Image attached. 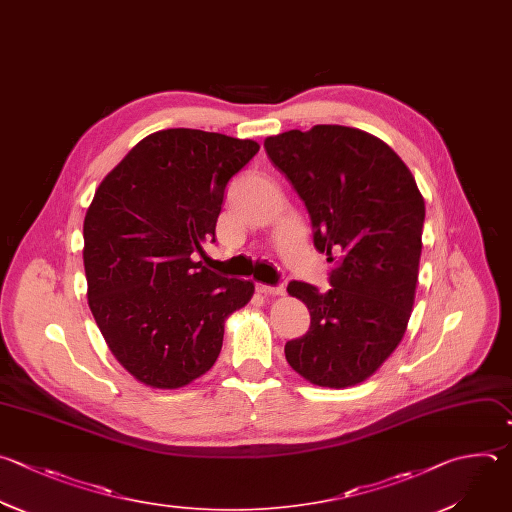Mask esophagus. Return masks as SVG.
Here are the masks:
<instances>
[{"label": "esophagus", "instance_id": "1", "mask_svg": "<svg viewBox=\"0 0 512 512\" xmlns=\"http://www.w3.org/2000/svg\"><path fill=\"white\" fill-rule=\"evenodd\" d=\"M261 295H281L285 291L283 285H263V283H257L255 287Z\"/></svg>", "mask_w": 512, "mask_h": 512}]
</instances>
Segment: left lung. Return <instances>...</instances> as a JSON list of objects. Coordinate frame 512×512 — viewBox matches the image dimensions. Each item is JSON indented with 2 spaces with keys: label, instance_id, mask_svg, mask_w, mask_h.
Wrapping results in <instances>:
<instances>
[{
  "label": "left lung",
  "instance_id": "8db88e82",
  "mask_svg": "<svg viewBox=\"0 0 512 512\" xmlns=\"http://www.w3.org/2000/svg\"><path fill=\"white\" fill-rule=\"evenodd\" d=\"M265 150L305 203L315 249L335 261L325 293L305 281L287 285L307 305L311 323L285 344V358L315 386L360 384L404 337L418 283L424 199L402 158L358 128L289 130L269 136Z\"/></svg>",
  "mask_w": 512,
  "mask_h": 512
}]
</instances>
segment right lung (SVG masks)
<instances>
[{"label": "right lung", "mask_w": 512, "mask_h": 512, "mask_svg": "<svg viewBox=\"0 0 512 512\" xmlns=\"http://www.w3.org/2000/svg\"><path fill=\"white\" fill-rule=\"evenodd\" d=\"M255 140L168 128L100 183L84 219L88 305L114 358L150 388H183L217 362L225 319L255 285L195 261Z\"/></svg>", "instance_id": "add662e5"}]
</instances>
